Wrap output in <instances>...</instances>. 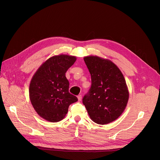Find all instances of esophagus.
Listing matches in <instances>:
<instances>
[{
    "mask_svg": "<svg viewBox=\"0 0 160 160\" xmlns=\"http://www.w3.org/2000/svg\"><path fill=\"white\" fill-rule=\"evenodd\" d=\"M77 98H78V101H81V100H82V95H78L77 96Z\"/></svg>",
    "mask_w": 160,
    "mask_h": 160,
    "instance_id": "1",
    "label": "esophagus"
}]
</instances>
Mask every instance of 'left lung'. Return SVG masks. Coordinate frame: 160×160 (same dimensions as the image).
<instances>
[{"label": "left lung", "mask_w": 160, "mask_h": 160, "mask_svg": "<svg viewBox=\"0 0 160 160\" xmlns=\"http://www.w3.org/2000/svg\"><path fill=\"white\" fill-rule=\"evenodd\" d=\"M91 86L82 99L91 120L106 124L118 119L127 107L129 92L122 73L114 63L97 56L83 58Z\"/></svg>", "instance_id": "left-lung-1"}]
</instances>
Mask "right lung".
<instances>
[{"mask_svg":"<svg viewBox=\"0 0 160 160\" xmlns=\"http://www.w3.org/2000/svg\"><path fill=\"white\" fill-rule=\"evenodd\" d=\"M77 60L76 56L60 54L50 57L33 74L29 87L32 106L42 118L52 122L62 121L70 104L78 101L69 92L65 72Z\"/></svg>","mask_w":160,"mask_h":160,"instance_id":"right-lung-1","label":"right lung"}]
</instances>
